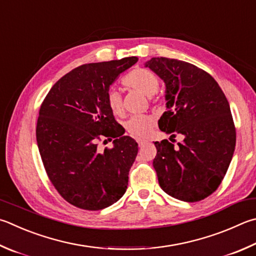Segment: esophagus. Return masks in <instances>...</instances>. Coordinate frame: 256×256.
<instances>
[{
	"label": "esophagus",
	"instance_id": "34e87169",
	"mask_svg": "<svg viewBox=\"0 0 256 256\" xmlns=\"http://www.w3.org/2000/svg\"><path fill=\"white\" fill-rule=\"evenodd\" d=\"M136 142H138V146H144V144H146L148 141H146V140H144V138H138Z\"/></svg>",
	"mask_w": 256,
	"mask_h": 256
}]
</instances>
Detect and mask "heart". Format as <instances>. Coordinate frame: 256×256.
Returning a JSON list of instances; mask_svg holds the SVG:
<instances>
[{
	"label": "heart",
	"mask_w": 256,
	"mask_h": 256,
	"mask_svg": "<svg viewBox=\"0 0 256 256\" xmlns=\"http://www.w3.org/2000/svg\"><path fill=\"white\" fill-rule=\"evenodd\" d=\"M123 84L131 90L141 92L142 95L151 97L156 92L159 88V80L152 72L144 68L134 69L131 72L124 77ZM106 104H108L110 112L115 115H120L123 112L122 97L120 92L115 88L110 87L106 92ZM154 124V120L148 115H134L131 116L125 122V128L133 136L144 138L150 133L151 128Z\"/></svg>",
	"instance_id": "heart-1"
}]
</instances>
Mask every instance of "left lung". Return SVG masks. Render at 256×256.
<instances>
[{
  "label": "left lung",
  "instance_id": "left-lung-1",
  "mask_svg": "<svg viewBox=\"0 0 256 256\" xmlns=\"http://www.w3.org/2000/svg\"><path fill=\"white\" fill-rule=\"evenodd\" d=\"M166 85V112L159 128L182 142H154L153 166L162 190L182 202H199L220 184L234 154L236 132L230 104L208 72L182 60L144 64ZM174 140L172 142H174Z\"/></svg>",
  "mask_w": 256,
  "mask_h": 256
}]
</instances>
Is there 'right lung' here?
Instances as JSON below:
<instances>
[{"label":"right lung","mask_w":256,"mask_h":256,"mask_svg":"<svg viewBox=\"0 0 256 256\" xmlns=\"http://www.w3.org/2000/svg\"><path fill=\"white\" fill-rule=\"evenodd\" d=\"M136 62L128 57L82 64L54 84L40 108L36 134L44 169L60 196L78 208L104 209L126 192L138 143L123 136L105 96ZM103 136L116 140L100 152L96 141Z\"/></svg>","instance_id":"add662e5"}]
</instances>
